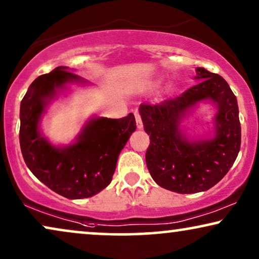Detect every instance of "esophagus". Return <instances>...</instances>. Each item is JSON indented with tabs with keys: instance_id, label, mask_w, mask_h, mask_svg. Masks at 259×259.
<instances>
[{
	"instance_id": "obj_1",
	"label": "esophagus",
	"mask_w": 259,
	"mask_h": 259,
	"mask_svg": "<svg viewBox=\"0 0 259 259\" xmlns=\"http://www.w3.org/2000/svg\"><path fill=\"white\" fill-rule=\"evenodd\" d=\"M135 118H136V125L139 129H142L143 127V123H142V118H141V115L139 111H135Z\"/></svg>"
}]
</instances>
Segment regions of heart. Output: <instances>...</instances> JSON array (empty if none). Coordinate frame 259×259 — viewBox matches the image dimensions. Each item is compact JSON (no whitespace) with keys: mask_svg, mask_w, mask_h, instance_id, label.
Returning <instances> with one entry per match:
<instances>
[{"mask_svg":"<svg viewBox=\"0 0 259 259\" xmlns=\"http://www.w3.org/2000/svg\"><path fill=\"white\" fill-rule=\"evenodd\" d=\"M157 84H158V80L150 81L149 85H148V88L153 89V88H155V86H157ZM164 92H165V94H167V95H170L171 92H173V89H171V86H167V88H165V90H164Z\"/></svg>","mask_w":259,"mask_h":259,"instance_id":"heart-1","label":"heart"}]
</instances>
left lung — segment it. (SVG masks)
<instances>
[{
    "instance_id": "8db88e82",
    "label": "left lung",
    "mask_w": 259,
    "mask_h": 259,
    "mask_svg": "<svg viewBox=\"0 0 259 259\" xmlns=\"http://www.w3.org/2000/svg\"><path fill=\"white\" fill-rule=\"evenodd\" d=\"M195 79L198 84L177 98L140 105L150 139L148 170L158 186L180 194L204 192L218 184L236 161L242 139L237 98L225 79L204 67L196 68ZM206 99L219 109L215 137L191 143L182 135L180 123L189 108Z\"/></svg>"
}]
</instances>
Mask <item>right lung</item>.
<instances>
[{
  "label": "right lung",
  "instance_id": "1",
  "mask_svg": "<svg viewBox=\"0 0 259 259\" xmlns=\"http://www.w3.org/2000/svg\"><path fill=\"white\" fill-rule=\"evenodd\" d=\"M73 81L84 80L68 67L59 66L30 84L20 106V147L27 167L42 184L67 199H82L111 182L118 155L136 130V120L133 113L119 119L92 118L75 143L51 144L40 133L41 117L57 90Z\"/></svg>",
  "mask_w": 259,
  "mask_h": 259
}]
</instances>
